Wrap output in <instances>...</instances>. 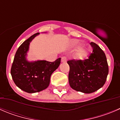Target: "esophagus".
Masks as SVG:
<instances>
[{
    "mask_svg": "<svg viewBox=\"0 0 120 120\" xmlns=\"http://www.w3.org/2000/svg\"><path fill=\"white\" fill-rule=\"evenodd\" d=\"M67 61V59L66 57H61V62L62 63H66Z\"/></svg>",
    "mask_w": 120,
    "mask_h": 120,
    "instance_id": "1",
    "label": "esophagus"
}]
</instances>
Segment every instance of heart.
Here are the masks:
<instances>
[{
    "label": "heart",
    "instance_id": "obj_1",
    "mask_svg": "<svg viewBox=\"0 0 120 120\" xmlns=\"http://www.w3.org/2000/svg\"><path fill=\"white\" fill-rule=\"evenodd\" d=\"M87 55V50L83 47H79L75 53V57L78 59H82Z\"/></svg>",
    "mask_w": 120,
    "mask_h": 120
}]
</instances>
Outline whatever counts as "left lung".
<instances>
[{"label": "left lung", "instance_id": "left-lung-1", "mask_svg": "<svg viewBox=\"0 0 120 120\" xmlns=\"http://www.w3.org/2000/svg\"><path fill=\"white\" fill-rule=\"evenodd\" d=\"M93 53L86 60L67 61L70 66L68 81L75 91L90 94L101 88L109 74L106 56L101 49L91 42Z\"/></svg>", "mask_w": 120, "mask_h": 120}]
</instances>
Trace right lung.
Masks as SVG:
<instances>
[{"label":"right lung","mask_w":120,"mask_h":120,"mask_svg":"<svg viewBox=\"0 0 120 120\" xmlns=\"http://www.w3.org/2000/svg\"><path fill=\"white\" fill-rule=\"evenodd\" d=\"M39 34H33L20 45L15 54L11 68V75L15 84L28 93L40 92L46 89L50 84L52 73L61 63V58L53 62L45 60H27L30 43Z\"/></svg>","instance_id":"add662e5"}]
</instances>
